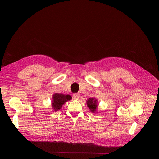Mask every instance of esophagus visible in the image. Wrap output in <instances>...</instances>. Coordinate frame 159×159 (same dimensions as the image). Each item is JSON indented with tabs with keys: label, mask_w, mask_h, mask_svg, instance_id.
I'll list each match as a JSON object with an SVG mask.
<instances>
[{
	"label": "esophagus",
	"mask_w": 159,
	"mask_h": 159,
	"mask_svg": "<svg viewBox=\"0 0 159 159\" xmlns=\"http://www.w3.org/2000/svg\"><path fill=\"white\" fill-rule=\"evenodd\" d=\"M73 97H74V99H76V100H77V99H79V98H80V94H79V93H75V94H74V95H73Z\"/></svg>",
	"instance_id": "34e87169"
}]
</instances>
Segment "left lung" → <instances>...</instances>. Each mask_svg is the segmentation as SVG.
<instances>
[{
    "instance_id": "left-lung-1",
    "label": "left lung",
    "mask_w": 159,
    "mask_h": 159,
    "mask_svg": "<svg viewBox=\"0 0 159 159\" xmlns=\"http://www.w3.org/2000/svg\"><path fill=\"white\" fill-rule=\"evenodd\" d=\"M87 106L93 113H96V111L98 107V101L95 98H89L87 101Z\"/></svg>"
}]
</instances>
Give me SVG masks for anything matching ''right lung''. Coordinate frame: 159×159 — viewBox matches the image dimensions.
I'll use <instances>...</instances> for the list:
<instances>
[{
	"label": "right lung",
	"instance_id": "1",
	"mask_svg": "<svg viewBox=\"0 0 159 159\" xmlns=\"http://www.w3.org/2000/svg\"><path fill=\"white\" fill-rule=\"evenodd\" d=\"M72 99V96L70 95H65L63 94H58L55 93L52 97V106L53 109V111H57L60 110L62 106L67 101Z\"/></svg>",
	"mask_w": 159,
	"mask_h": 159
}]
</instances>
